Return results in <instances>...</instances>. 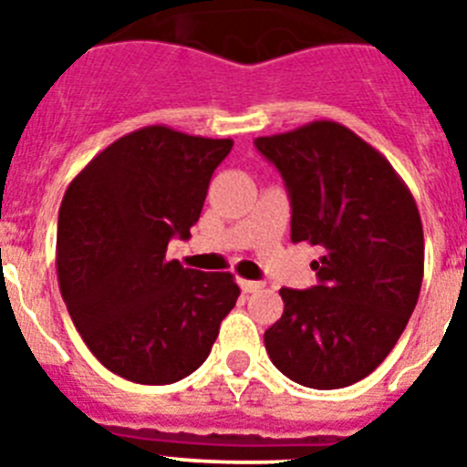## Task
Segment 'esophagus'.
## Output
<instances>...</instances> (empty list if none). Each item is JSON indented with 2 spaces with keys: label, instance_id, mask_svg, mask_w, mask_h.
<instances>
[{
  "label": "esophagus",
  "instance_id": "1",
  "mask_svg": "<svg viewBox=\"0 0 467 467\" xmlns=\"http://www.w3.org/2000/svg\"><path fill=\"white\" fill-rule=\"evenodd\" d=\"M238 285H241V290L245 292V295H253V292L262 290V283H257V280H238Z\"/></svg>",
  "mask_w": 467,
  "mask_h": 467
}]
</instances>
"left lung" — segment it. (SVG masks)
<instances>
[{
  "instance_id": "obj_1",
  "label": "left lung",
  "mask_w": 467,
  "mask_h": 467,
  "mask_svg": "<svg viewBox=\"0 0 467 467\" xmlns=\"http://www.w3.org/2000/svg\"><path fill=\"white\" fill-rule=\"evenodd\" d=\"M292 205V243L323 250L317 285L283 287L264 332L271 362L301 386L332 390L372 374L398 344L423 280L416 201L383 154L337 121L257 138Z\"/></svg>"
}]
</instances>
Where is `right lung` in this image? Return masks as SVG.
Segmentation results:
<instances>
[{
    "mask_svg": "<svg viewBox=\"0 0 467 467\" xmlns=\"http://www.w3.org/2000/svg\"><path fill=\"white\" fill-rule=\"evenodd\" d=\"M234 140L144 126L90 161L57 214L60 292L81 339L119 377L163 386L210 356L241 295L231 274L184 269L166 250L187 241Z\"/></svg>",
    "mask_w": 467,
    "mask_h": 467,
    "instance_id": "add662e5",
    "label": "right lung"
}]
</instances>
